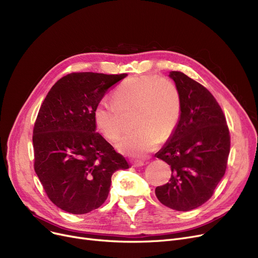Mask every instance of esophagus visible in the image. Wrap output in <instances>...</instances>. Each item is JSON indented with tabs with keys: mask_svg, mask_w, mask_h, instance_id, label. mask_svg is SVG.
Masks as SVG:
<instances>
[{
	"mask_svg": "<svg viewBox=\"0 0 258 258\" xmlns=\"http://www.w3.org/2000/svg\"><path fill=\"white\" fill-rule=\"evenodd\" d=\"M131 163H132L133 167H141L145 165V161H142V160H132Z\"/></svg>",
	"mask_w": 258,
	"mask_h": 258,
	"instance_id": "34e87169",
	"label": "esophagus"
}]
</instances>
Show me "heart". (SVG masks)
<instances>
[{"instance_id":"b5f03b06","label":"heart","mask_w":258,"mask_h":258,"mask_svg":"<svg viewBox=\"0 0 258 258\" xmlns=\"http://www.w3.org/2000/svg\"><path fill=\"white\" fill-rule=\"evenodd\" d=\"M114 101L102 99L93 108V121L101 134L110 141L122 134L119 110L135 108L133 124L137 127L118 142V149L133 157L153 151L160 138L175 130L182 112V100L176 86L156 75L130 78L114 90Z\"/></svg>"}]
</instances>
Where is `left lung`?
<instances>
[{"mask_svg": "<svg viewBox=\"0 0 258 258\" xmlns=\"http://www.w3.org/2000/svg\"><path fill=\"white\" fill-rule=\"evenodd\" d=\"M182 100L177 125L155 156L171 167L169 182L155 189L159 202L188 212L208 201L224 176L231 137L224 113L204 86L171 71Z\"/></svg>", "mask_w": 258, "mask_h": 258, "instance_id": "left-lung-1", "label": "left lung"}]
</instances>
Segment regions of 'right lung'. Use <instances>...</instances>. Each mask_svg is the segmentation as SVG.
I'll return each mask as SVG.
<instances>
[{"instance_id": "add662e5", "label": "right lung", "mask_w": 258, "mask_h": 258, "mask_svg": "<svg viewBox=\"0 0 258 258\" xmlns=\"http://www.w3.org/2000/svg\"><path fill=\"white\" fill-rule=\"evenodd\" d=\"M123 74L71 73L57 81L38 112L33 132L35 172L51 201L83 215L108 197L111 175L130 164L99 133L93 108Z\"/></svg>"}]
</instances>
